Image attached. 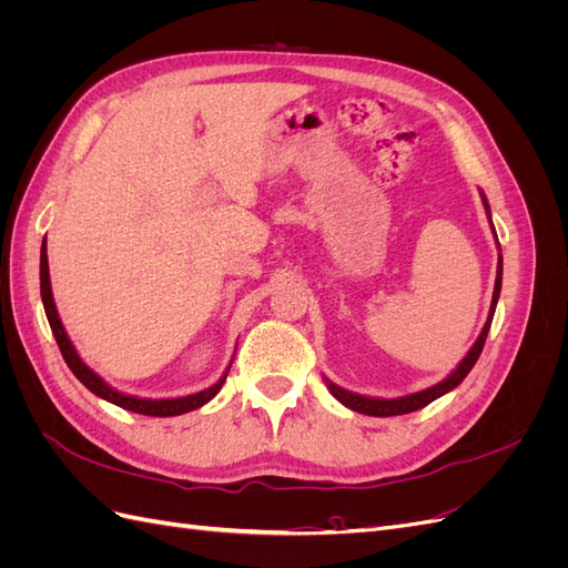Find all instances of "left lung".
Listing matches in <instances>:
<instances>
[{"instance_id":"8db88e82","label":"left lung","mask_w":568,"mask_h":568,"mask_svg":"<svg viewBox=\"0 0 568 568\" xmlns=\"http://www.w3.org/2000/svg\"><path fill=\"white\" fill-rule=\"evenodd\" d=\"M480 199H484V209L488 213V220H490V205L486 201V196L480 194ZM495 232V227H493ZM497 239V236H495ZM500 246V244H497ZM500 288H503V255L497 257V277H495V288H493V301H490V313H488V320L484 324V329H480L478 338L474 346L469 348L467 357L462 359V363L457 365V369H453L448 376H445L443 382H438L436 386L432 388H424V390H417V393H409V395H403V398H367V395H359V393H351L346 388L336 386L334 382L326 379V388H329V393L334 395V398L346 405L348 409H355L359 412V415H369V417H395V415H407V412H417L422 407H426L428 403H434L436 398H440V395H445L448 390L457 388L464 376H467L471 372V367L476 365V359L480 355V351H484V343H486V336H488V329H490V322H493V315H495V305H497V298H500Z\"/></svg>"}]
</instances>
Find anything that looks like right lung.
<instances>
[{
    "instance_id": "1",
    "label": "right lung",
    "mask_w": 568,
    "mask_h": 568,
    "mask_svg": "<svg viewBox=\"0 0 568 568\" xmlns=\"http://www.w3.org/2000/svg\"><path fill=\"white\" fill-rule=\"evenodd\" d=\"M40 294H42V303H44V313L51 326V334H54L57 343H59V351L65 359V365L71 367V372L78 376L82 382V386H88L94 395L99 398H104L118 407L136 412V415H149V417H175V415H184V412H192L199 409L201 405H205L209 400H213L217 390L222 388L227 379V372L220 376V379L211 386V388H203L199 393L192 395H184V398H163V400H151V398H136V395H128V393H120L115 390L111 384H106L101 376L82 363V357L78 355L75 346L68 338L61 317L57 313V305H54V296H51V282H49V263H47V239L42 242V253H40Z\"/></svg>"
}]
</instances>
